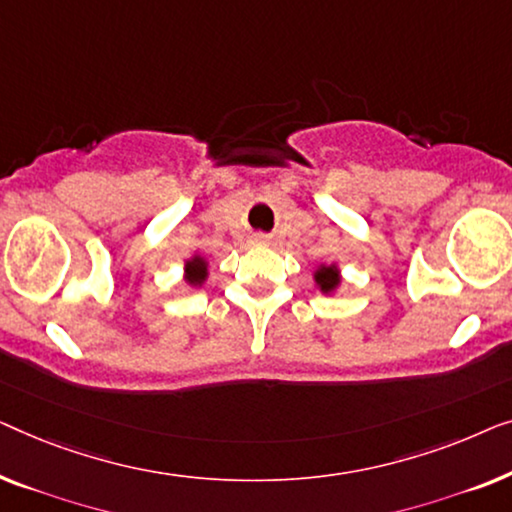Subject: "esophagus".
Segmentation results:
<instances>
[{"instance_id":"34e87169","label":"esophagus","mask_w":512,"mask_h":512,"mask_svg":"<svg viewBox=\"0 0 512 512\" xmlns=\"http://www.w3.org/2000/svg\"><path fill=\"white\" fill-rule=\"evenodd\" d=\"M253 241H255V243H259V246H264V243L269 241V236H266V234H255V236H253Z\"/></svg>"}]
</instances>
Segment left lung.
Returning <instances> with one entry per match:
<instances>
[{"instance_id": "1", "label": "left lung", "mask_w": 512, "mask_h": 512, "mask_svg": "<svg viewBox=\"0 0 512 512\" xmlns=\"http://www.w3.org/2000/svg\"><path fill=\"white\" fill-rule=\"evenodd\" d=\"M313 278H315V285L320 287L322 294H331L338 285H341V273H338L336 264H320L318 269H315Z\"/></svg>"}]
</instances>
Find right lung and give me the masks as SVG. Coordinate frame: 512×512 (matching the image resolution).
Masks as SVG:
<instances>
[{
  "mask_svg": "<svg viewBox=\"0 0 512 512\" xmlns=\"http://www.w3.org/2000/svg\"><path fill=\"white\" fill-rule=\"evenodd\" d=\"M208 276V262L201 255H194L185 262V280L192 287L204 285V280Z\"/></svg>",
  "mask_w": 512,
  "mask_h": 512,
  "instance_id": "1",
  "label": "right lung"
}]
</instances>
